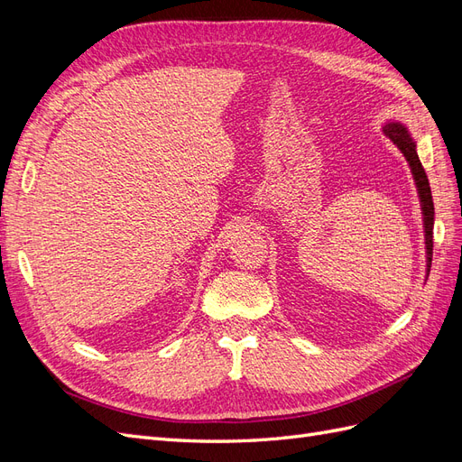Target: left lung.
<instances>
[{"label":"left lung","instance_id":"obj_1","mask_svg":"<svg viewBox=\"0 0 462 462\" xmlns=\"http://www.w3.org/2000/svg\"><path fill=\"white\" fill-rule=\"evenodd\" d=\"M383 133L397 144V148L404 153L407 158L411 171L414 177V183L418 187V197L422 202V214H424V233H426V260H428V273L431 268V253H433V200H431V190H430V180L420 163V158L416 153V144L411 138L409 131L402 127L401 123H389L383 127Z\"/></svg>","mask_w":462,"mask_h":462}]
</instances>
